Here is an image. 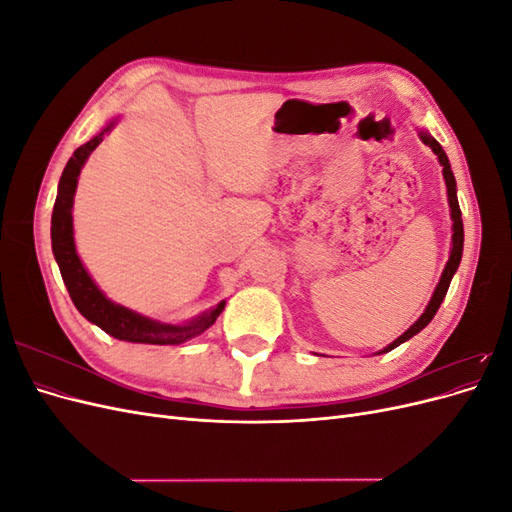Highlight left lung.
Returning <instances> with one entry per match:
<instances>
[{
    "label": "left lung",
    "mask_w": 512,
    "mask_h": 512,
    "mask_svg": "<svg viewBox=\"0 0 512 512\" xmlns=\"http://www.w3.org/2000/svg\"><path fill=\"white\" fill-rule=\"evenodd\" d=\"M418 136H421V141L427 147H431V151L438 156V162L442 164V175H444V181H446V194H448V207H451V218H453V247H451V256H448L446 267L442 271L440 282H438L436 290H433V297H431L427 309L423 312V316L418 318L404 335H399L393 344H389L384 350H380L378 354L391 352L399 344L408 342L410 337H414L416 333H421L427 327V324L433 320V316H436V312H438L444 297H446V290H448V286H451V280H453V275H455L459 262H461V254H463V220H461V209H459V200H457V183H455V175H453V170H451V164H448L446 153H444V149L440 147V143L436 141V138L429 136L427 132H418Z\"/></svg>",
    "instance_id": "1"
}]
</instances>
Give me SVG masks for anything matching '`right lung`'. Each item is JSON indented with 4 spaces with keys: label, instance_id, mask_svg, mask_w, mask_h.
<instances>
[{
    "label": "right lung",
    "instance_id": "1",
    "mask_svg": "<svg viewBox=\"0 0 512 512\" xmlns=\"http://www.w3.org/2000/svg\"><path fill=\"white\" fill-rule=\"evenodd\" d=\"M115 121L108 123V126L91 138L89 143L81 145L74 151V156L68 160L64 173L59 179L57 198L53 207V218H51V243H53V254L59 265L61 277H64V284L70 292V299L76 305V309L89 320L100 327L104 333L113 335L121 342H134V344H183L188 342L190 337L203 333L209 329L211 324L218 320L226 301L218 303L209 312L200 314L198 318L190 320L188 324H166L145 318L141 314L132 312V309L113 303L111 299L104 297V292L91 280L89 273L85 271L83 262L76 254L74 247V230H72V205H74V192L76 183H79L81 168L87 162L100 143L106 132H111Z\"/></svg>",
    "mask_w": 512,
    "mask_h": 512
}]
</instances>
